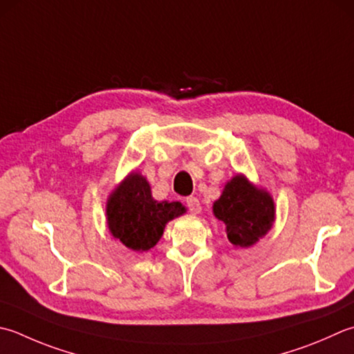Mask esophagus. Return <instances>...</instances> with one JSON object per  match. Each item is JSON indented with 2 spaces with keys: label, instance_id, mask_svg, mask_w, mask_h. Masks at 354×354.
<instances>
[{
  "label": "esophagus",
  "instance_id": "34e87169",
  "mask_svg": "<svg viewBox=\"0 0 354 354\" xmlns=\"http://www.w3.org/2000/svg\"><path fill=\"white\" fill-rule=\"evenodd\" d=\"M185 204H187V207H189V212L193 213V214H198V213H201V210H203V207H201L199 199L195 198V196L187 198Z\"/></svg>",
  "mask_w": 354,
  "mask_h": 354
}]
</instances>
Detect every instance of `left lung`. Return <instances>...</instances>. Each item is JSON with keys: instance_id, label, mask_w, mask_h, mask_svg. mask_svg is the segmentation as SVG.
<instances>
[{"instance_id": "obj_1", "label": "left lung", "mask_w": 354, "mask_h": 354, "mask_svg": "<svg viewBox=\"0 0 354 354\" xmlns=\"http://www.w3.org/2000/svg\"><path fill=\"white\" fill-rule=\"evenodd\" d=\"M213 213L225 224L227 238L234 247L254 245L274 223V201L264 189L254 187L244 175L228 181L213 204Z\"/></svg>"}]
</instances>
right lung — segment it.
<instances>
[{"label": "right lung", "instance_id": "1", "mask_svg": "<svg viewBox=\"0 0 354 354\" xmlns=\"http://www.w3.org/2000/svg\"><path fill=\"white\" fill-rule=\"evenodd\" d=\"M183 213L185 207L181 203L151 198L147 179L136 171H131L110 193L106 205L110 233L133 252H147L155 247L165 224Z\"/></svg>", "mask_w": 354, "mask_h": 354}]
</instances>
